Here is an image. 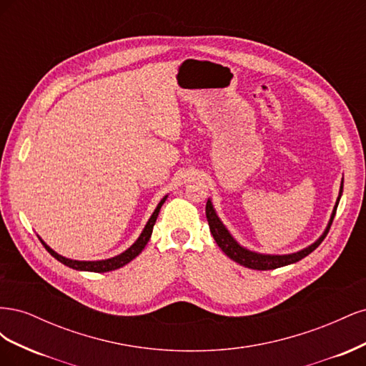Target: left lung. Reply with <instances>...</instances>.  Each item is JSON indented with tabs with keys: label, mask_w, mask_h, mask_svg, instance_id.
I'll return each mask as SVG.
<instances>
[{
	"label": "left lung",
	"mask_w": 366,
	"mask_h": 366,
	"mask_svg": "<svg viewBox=\"0 0 366 366\" xmlns=\"http://www.w3.org/2000/svg\"><path fill=\"white\" fill-rule=\"evenodd\" d=\"M342 192H343V179H342V183H340L339 197H337L336 204L333 207V212H331V217H330L328 224L324 230V234L320 235L313 242V244H310L308 247L299 250V252H295V253H285V254L259 253V252H253V250H250L244 246H241L239 242L234 237H232V234L227 230V227L223 224V221H221L219 217L217 215L215 207H214L212 202H210V198L206 203V218H207V223H209L210 234H212L218 247L223 250L230 259H234L239 265H244V267H249V269H253V270H273V269L284 267V265H289V264H295L297 261H301L302 258L307 257V254L312 253L320 244V242L324 241V238L327 237L328 230L331 227V223H333V219H335Z\"/></svg>",
	"instance_id": "1"
}]
</instances>
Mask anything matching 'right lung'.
<instances>
[{
    "mask_svg": "<svg viewBox=\"0 0 366 366\" xmlns=\"http://www.w3.org/2000/svg\"><path fill=\"white\" fill-rule=\"evenodd\" d=\"M166 198H168V195H164L160 203L157 204V207L154 209L152 215L149 217L148 223L145 224V227H143L142 234L139 235V238L134 241V244L129 246L125 252H122L120 254H116V257L113 258H108V259H99V261H77V259H70V258H65L62 257V254H59L58 252H54L50 246H47L46 242L42 241L41 237L39 241L42 242V246L46 247V250L51 254L53 258H56L59 262H62L64 265H67V267L70 269H74V270H81V272H96V273H104V272H112V270H116V269H120L124 267L125 264H128L129 261L134 259L136 257H139V253L145 249V246L148 244V241L151 238V234H152V227L154 224H156V219L159 217V212H160V207L162 204L166 202Z\"/></svg>",
    "mask_w": 366,
    "mask_h": 366,
    "instance_id": "1",
    "label": "right lung"
}]
</instances>
